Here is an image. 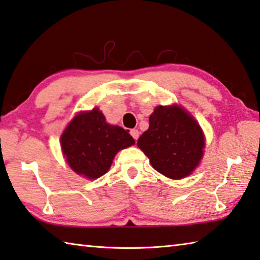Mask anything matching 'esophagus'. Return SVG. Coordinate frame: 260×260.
Instances as JSON below:
<instances>
[{
    "label": "esophagus",
    "instance_id": "34e87169",
    "mask_svg": "<svg viewBox=\"0 0 260 260\" xmlns=\"http://www.w3.org/2000/svg\"><path fill=\"white\" fill-rule=\"evenodd\" d=\"M131 135H132V138H133L135 141L139 139V136H140V132L138 131V129H131Z\"/></svg>",
    "mask_w": 260,
    "mask_h": 260
}]
</instances>
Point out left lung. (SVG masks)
<instances>
[{
  "label": "left lung",
  "instance_id": "left-lung-1",
  "mask_svg": "<svg viewBox=\"0 0 260 260\" xmlns=\"http://www.w3.org/2000/svg\"><path fill=\"white\" fill-rule=\"evenodd\" d=\"M138 146L155 171L173 179L193 172L204 154L205 138L194 118L181 107H158Z\"/></svg>",
  "mask_w": 260,
  "mask_h": 260
}]
</instances>
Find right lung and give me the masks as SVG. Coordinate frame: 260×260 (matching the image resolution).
Listing matches in <instances>:
<instances>
[{
  "label": "right lung",
  "instance_id": "add662e5",
  "mask_svg": "<svg viewBox=\"0 0 260 260\" xmlns=\"http://www.w3.org/2000/svg\"><path fill=\"white\" fill-rule=\"evenodd\" d=\"M128 132L107 124L95 108L70 121L61 136V148L73 171L94 179L108 172L118 151L135 143Z\"/></svg>",
  "mask_w": 260,
  "mask_h": 260
}]
</instances>
